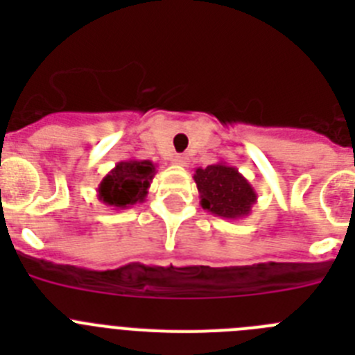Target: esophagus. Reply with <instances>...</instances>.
Masks as SVG:
<instances>
[{
	"label": "esophagus",
	"mask_w": 355,
	"mask_h": 355,
	"mask_svg": "<svg viewBox=\"0 0 355 355\" xmlns=\"http://www.w3.org/2000/svg\"><path fill=\"white\" fill-rule=\"evenodd\" d=\"M174 163H175V165H180V167H187L188 158L184 155H175L174 156Z\"/></svg>",
	"instance_id": "esophagus-1"
}]
</instances>
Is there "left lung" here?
<instances>
[{"label": "left lung", "mask_w": 355, "mask_h": 355, "mask_svg": "<svg viewBox=\"0 0 355 355\" xmlns=\"http://www.w3.org/2000/svg\"><path fill=\"white\" fill-rule=\"evenodd\" d=\"M193 181L199 190L200 206L220 218H245L258 202V193L252 184L238 172V168L224 162L196 168Z\"/></svg>", "instance_id": "obj_1"}]
</instances>
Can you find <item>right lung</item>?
Here are the masks:
<instances>
[{
	"mask_svg": "<svg viewBox=\"0 0 355 355\" xmlns=\"http://www.w3.org/2000/svg\"><path fill=\"white\" fill-rule=\"evenodd\" d=\"M155 175L156 165L150 159L119 162L97 187V199L114 209L131 208L146 200Z\"/></svg>",
	"mask_w": 355,
	"mask_h": 355,
	"instance_id": "right-lung-1",
	"label": "right lung"
}]
</instances>
